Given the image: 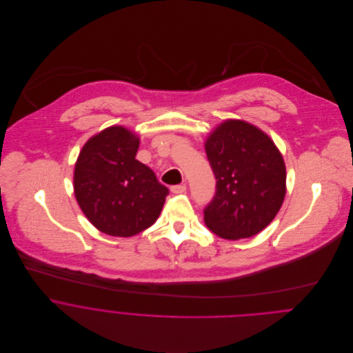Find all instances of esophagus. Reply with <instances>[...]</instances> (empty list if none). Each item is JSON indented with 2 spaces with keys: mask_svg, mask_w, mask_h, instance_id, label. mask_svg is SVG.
Masks as SVG:
<instances>
[{
  "mask_svg": "<svg viewBox=\"0 0 353 353\" xmlns=\"http://www.w3.org/2000/svg\"><path fill=\"white\" fill-rule=\"evenodd\" d=\"M185 192H186V186L185 185L171 186V193H174V194H181V193H185Z\"/></svg>",
  "mask_w": 353,
  "mask_h": 353,
  "instance_id": "esophagus-1",
  "label": "esophagus"
}]
</instances>
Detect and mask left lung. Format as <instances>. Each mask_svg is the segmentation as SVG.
Wrapping results in <instances>:
<instances>
[{"instance_id":"8db88e82","label":"left lung","mask_w":353,"mask_h":353,"mask_svg":"<svg viewBox=\"0 0 353 353\" xmlns=\"http://www.w3.org/2000/svg\"><path fill=\"white\" fill-rule=\"evenodd\" d=\"M205 151L216 176L206 227L230 241L261 232L285 197V164L274 143L250 123L228 119L209 134Z\"/></svg>"}]
</instances>
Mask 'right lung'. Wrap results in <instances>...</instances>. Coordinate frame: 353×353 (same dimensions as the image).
Listing matches in <instances>:
<instances>
[{"instance_id": "1", "label": "right lung", "mask_w": 353, "mask_h": 353, "mask_svg": "<svg viewBox=\"0 0 353 353\" xmlns=\"http://www.w3.org/2000/svg\"><path fill=\"white\" fill-rule=\"evenodd\" d=\"M140 139L111 126L90 139L74 165V196L87 219L111 236H133L157 220L168 189L136 159Z\"/></svg>"}]
</instances>
